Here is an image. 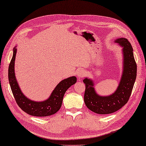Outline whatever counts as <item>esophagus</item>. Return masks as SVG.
Returning <instances> with one entry per match:
<instances>
[{"instance_id": "esophagus-1", "label": "esophagus", "mask_w": 146, "mask_h": 146, "mask_svg": "<svg viewBox=\"0 0 146 146\" xmlns=\"http://www.w3.org/2000/svg\"><path fill=\"white\" fill-rule=\"evenodd\" d=\"M86 75V72L84 70H79L77 72V78H78L79 80H80L81 79H82V77H84Z\"/></svg>"}]
</instances>
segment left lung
<instances>
[{
  "mask_svg": "<svg viewBox=\"0 0 146 146\" xmlns=\"http://www.w3.org/2000/svg\"><path fill=\"white\" fill-rule=\"evenodd\" d=\"M115 42L122 47L123 72L120 83L115 93L110 96L98 95L94 88L93 80L86 77L83 82L86 85L84 100L86 106L96 113L105 115L118 111L129 100L137 76V64L131 44L127 38H117Z\"/></svg>",
  "mask_w": 146,
  "mask_h": 146,
  "instance_id": "left-lung-1",
  "label": "left lung"
}]
</instances>
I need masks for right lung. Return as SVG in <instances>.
Listing matches in <instances>:
<instances>
[{"mask_svg": "<svg viewBox=\"0 0 146 146\" xmlns=\"http://www.w3.org/2000/svg\"><path fill=\"white\" fill-rule=\"evenodd\" d=\"M16 46L13 49V55L8 69V78L12 92L19 108L26 113L35 117H47L56 113L62 106L65 93L71 86L75 84L77 78L75 76L62 80L56 86L51 95L43 102H34L24 94L19 86L15 76L14 64L16 59Z\"/></svg>", "mask_w": 146, "mask_h": 146, "instance_id": "obj_1", "label": "right lung"}]
</instances>
